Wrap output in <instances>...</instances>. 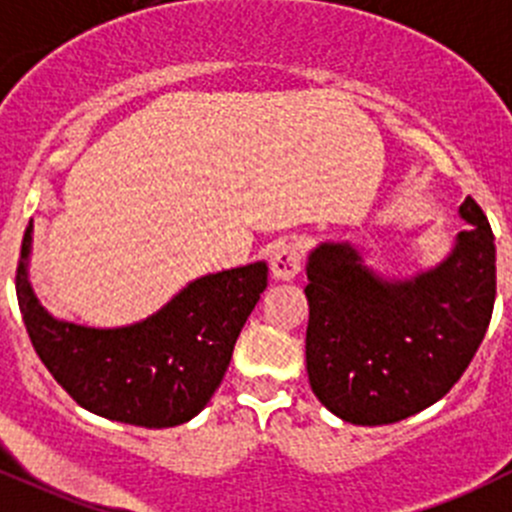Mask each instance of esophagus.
Here are the masks:
<instances>
[{
	"label": "esophagus",
	"instance_id": "obj_1",
	"mask_svg": "<svg viewBox=\"0 0 512 512\" xmlns=\"http://www.w3.org/2000/svg\"><path fill=\"white\" fill-rule=\"evenodd\" d=\"M305 250L297 240H280L272 245L270 252V270L277 280H292L302 270Z\"/></svg>",
	"mask_w": 512,
	"mask_h": 512
}]
</instances>
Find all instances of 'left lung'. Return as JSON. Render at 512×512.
<instances>
[{
    "label": "left lung",
    "mask_w": 512,
    "mask_h": 512,
    "mask_svg": "<svg viewBox=\"0 0 512 512\" xmlns=\"http://www.w3.org/2000/svg\"><path fill=\"white\" fill-rule=\"evenodd\" d=\"M453 255L410 282H385L347 245L310 255L305 357L310 388L345 423L390 425L450 393L478 352L495 305V237L465 197Z\"/></svg>",
    "instance_id": "1"
}]
</instances>
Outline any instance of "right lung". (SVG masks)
<instances>
[{
  "label": "right lung",
  "instance_id": "add662e5",
  "mask_svg": "<svg viewBox=\"0 0 512 512\" xmlns=\"http://www.w3.org/2000/svg\"><path fill=\"white\" fill-rule=\"evenodd\" d=\"M29 227L17 265V300L34 352L89 413L140 428L195 418L220 388L232 350L267 287V265L200 277L150 320L119 330L57 322L27 282Z\"/></svg>",
  "mask_w": 512,
  "mask_h": 512
}]
</instances>
